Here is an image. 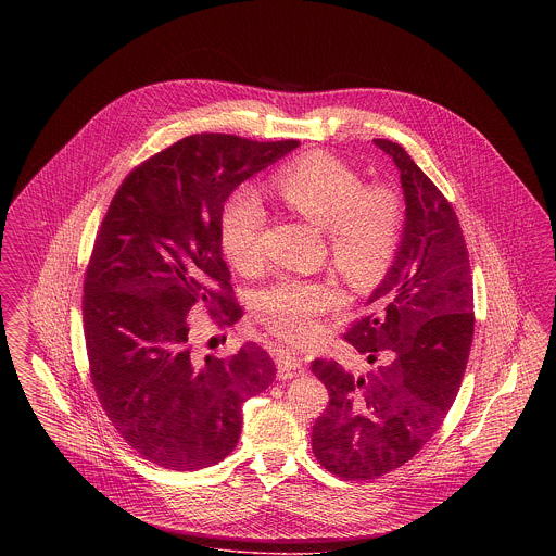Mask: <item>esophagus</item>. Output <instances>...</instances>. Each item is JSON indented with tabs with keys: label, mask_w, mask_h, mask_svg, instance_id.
<instances>
[{
	"label": "esophagus",
	"mask_w": 556,
	"mask_h": 556,
	"mask_svg": "<svg viewBox=\"0 0 556 556\" xmlns=\"http://www.w3.org/2000/svg\"><path fill=\"white\" fill-rule=\"evenodd\" d=\"M304 372H306V367H304L302 358H295L290 354L277 358V377L279 379H293V377H300Z\"/></svg>",
	"instance_id": "1"
}]
</instances>
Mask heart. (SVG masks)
Masks as SVG:
<instances>
[{"label":"heart","mask_w":556,"mask_h":556,"mask_svg":"<svg viewBox=\"0 0 556 556\" xmlns=\"http://www.w3.org/2000/svg\"><path fill=\"white\" fill-rule=\"evenodd\" d=\"M273 189L290 211L325 229L333 263L354 283L369 286L383 277L396 254L402 206L383 186H365L363 177L329 154H311L275 175ZM266 214L250 191L225 202L218 239L225 258L238 270L263 263ZM342 304L329 283L286 279L256 295V313L275 336L306 344L320 329V317Z\"/></svg>","instance_id":"1"}]
</instances>
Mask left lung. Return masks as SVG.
Returning a JSON list of instances; mask_svg holds the SVG:
<instances>
[{
    "label": "left lung",
    "instance_id": "left-lung-1",
    "mask_svg": "<svg viewBox=\"0 0 556 556\" xmlns=\"http://www.w3.org/2000/svg\"><path fill=\"white\" fill-rule=\"evenodd\" d=\"M406 202L396 258L370 293V311L345 333L367 356L365 375L318 358L313 372L329 406L313 427L318 463L344 479H375L408 463L444 424L473 342V279L456 212L444 193L388 139Z\"/></svg>",
    "mask_w": 556,
    "mask_h": 556
}]
</instances>
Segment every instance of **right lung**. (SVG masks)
Segmentation results:
<instances>
[{
	"mask_svg": "<svg viewBox=\"0 0 556 556\" xmlns=\"http://www.w3.org/2000/svg\"><path fill=\"white\" fill-rule=\"evenodd\" d=\"M300 141L189 135L132 168L110 202L83 283L89 372L110 424L146 460L195 471L233 452L241 406L265 392L275 363L261 345L229 358L191 356L187 315L241 318L218 220L245 179Z\"/></svg>",
	"mask_w": 556,
	"mask_h": 556,
	"instance_id": "1",
	"label": "right lung"
}]
</instances>
